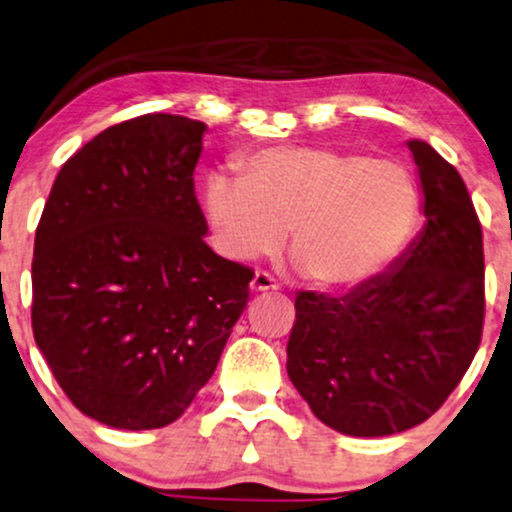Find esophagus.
<instances>
[{"instance_id": "34e87169", "label": "esophagus", "mask_w": 512, "mask_h": 512, "mask_svg": "<svg viewBox=\"0 0 512 512\" xmlns=\"http://www.w3.org/2000/svg\"><path fill=\"white\" fill-rule=\"evenodd\" d=\"M252 293H267V290H278V281L269 271H257L255 278L250 281Z\"/></svg>"}]
</instances>
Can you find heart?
<instances>
[{
  "mask_svg": "<svg viewBox=\"0 0 512 512\" xmlns=\"http://www.w3.org/2000/svg\"><path fill=\"white\" fill-rule=\"evenodd\" d=\"M205 215L226 255H288L309 283L349 290L404 250L420 217L406 167L331 146H274L245 155L238 177L212 174Z\"/></svg>",
  "mask_w": 512,
  "mask_h": 512,
  "instance_id": "obj_1",
  "label": "heart"
}]
</instances>
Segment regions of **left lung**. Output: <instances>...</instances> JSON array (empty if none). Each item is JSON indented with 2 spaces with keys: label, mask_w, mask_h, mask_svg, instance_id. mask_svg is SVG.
I'll use <instances>...</instances> for the list:
<instances>
[{
  "label": "left lung",
  "mask_w": 512,
  "mask_h": 512,
  "mask_svg": "<svg viewBox=\"0 0 512 512\" xmlns=\"http://www.w3.org/2000/svg\"><path fill=\"white\" fill-rule=\"evenodd\" d=\"M409 148L428 219L411 248L347 295L295 297L288 375L314 416L342 435L383 437L428 420L482 340L480 217L454 165L420 139Z\"/></svg>",
  "instance_id": "8db88e82"
}]
</instances>
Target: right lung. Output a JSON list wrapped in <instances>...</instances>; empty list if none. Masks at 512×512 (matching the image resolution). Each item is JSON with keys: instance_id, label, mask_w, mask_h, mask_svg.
<instances>
[{"instance_id": "1", "label": "right lung", "mask_w": 512, "mask_h": 512, "mask_svg": "<svg viewBox=\"0 0 512 512\" xmlns=\"http://www.w3.org/2000/svg\"><path fill=\"white\" fill-rule=\"evenodd\" d=\"M205 125L146 113L66 160L32 255V335L84 416L165 428L215 373L255 271L205 243Z\"/></svg>"}]
</instances>
